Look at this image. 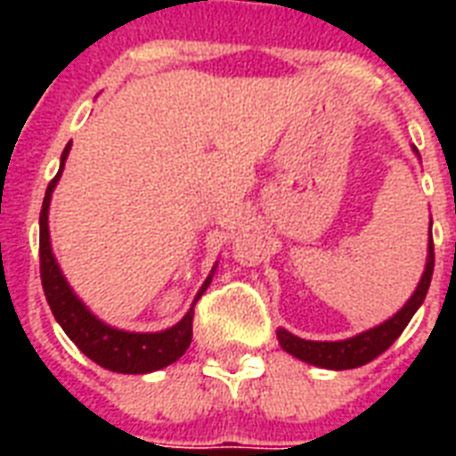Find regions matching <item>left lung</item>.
Returning a JSON list of instances; mask_svg holds the SVG:
<instances>
[{
	"instance_id": "obj_1",
	"label": "left lung",
	"mask_w": 456,
	"mask_h": 456,
	"mask_svg": "<svg viewBox=\"0 0 456 456\" xmlns=\"http://www.w3.org/2000/svg\"><path fill=\"white\" fill-rule=\"evenodd\" d=\"M417 151V149H414ZM433 224V222H431ZM433 236L428 239V257H426V270L421 274V281H419L417 291L411 293V298L404 303V307L397 314L383 322V324L369 329V331H362L353 338L346 340H305L293 336L291 331L286 329H277L279 346L284 347L286 353L298 357V360L307 362V364H314V367L322 369H354L367 364L374 357H379L381 353H386L393 343L397 340V336L404 331V326L410 324V319L414 317V312L421 307L426 293H428V286H431L433 277Z\"/></svg>"
}]
</instances>
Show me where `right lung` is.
<instances>
[{"label": "right lung", "instance_id": "add662e5", "mask_svg": "<svg viewBox=\"0 0 456 456\" xmlns=\"http://www.w3.org/2000/svg\"><path fill=\"white\" fill-rule=\"evenodd\" d=\"M68 153H70V142L61 153V167L56 172V177L46 186L45 203H42V213H39V277H42L46 303H49L53 317L61 324V329L66 331L68 338L73 340L75 346L80 347L82 353L87 354L92 362H96L99 367L118 371V374L158 371V369L177 362L186 353L193 336V305L213 281L215 267L203 281V286H200L191 310L186 312L182 322H177L170 329L156 333H134L103 324L102 319L94 317L85 307V303L75 296L73 289L68 286L66 277L61 274L59 263H56V257L52 253V241H49V203H52L53 186L61 179Z\"/></svg>", "mask_w": 456, "mask_h": 456}]
</instances>
